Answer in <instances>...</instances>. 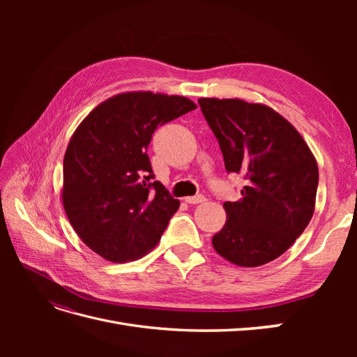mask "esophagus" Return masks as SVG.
Masks as SVG:
<instances>
[{
    "label": "esophagus",
    "instance_id": "1",
    "mask_svg": "<svg viewBox=\"0 0 357 357\" xmlns=\"http://www.w3.org/2000/svg\"><path fill=\"white\" fill-rule=\"evenodd\" d=\"M185 201H186L188 204H201V202H204V201H205V197H202V195L188 197V198H185Z\"/></svg>",
    "mask_w": 357,
    "mask_h": 357
}]
</instances>
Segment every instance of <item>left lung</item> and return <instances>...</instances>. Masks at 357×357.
<instances>
[{
    "label": "left lung",
    "instance_id": "left-lung-1",
    "mask_svg": "<svg viewBox=\"0 0 357 357\" xmlns=\"http://www.w3.org/2000/svg\"><path fill=\"white\" fill-rule=\"evenodd\" d=\"M228 172L245 178L241 198L225 202L226 222L213 236L223 259L244 268L282 256L304 232L316 207L317 160L296 128L271 107L240 98H199Z\"/></svg>",
    "mask_w": 357,
    "mask_h": 357
}]
</instances>
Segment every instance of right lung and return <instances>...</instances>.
Instances as JSON below:
<instances>
[{
    "label": "right lung",
    "mask_w": 357,
    "mask_h": 357,
    "mask_svg": "<svg viewBox=\"0 0 357 357\" xmlns=\"http://www.w3.org/2000/svg\"><path fill=\"white\" fill-rule=\"evenodd\" d=\"M197 109L186 96L123 92L75 129L63 156L62 205L80 240L105 261L143 257L178 210L147 156L159 125Z\"/></svg>",
    "instance_id": "1"
}]
</instances>
